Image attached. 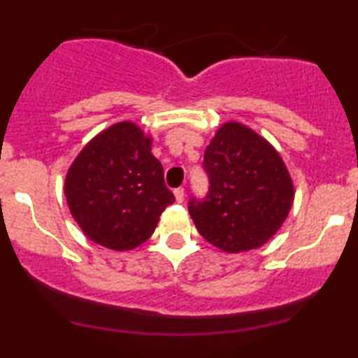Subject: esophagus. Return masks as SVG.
<instances>
[{
	"instance_id": "1",
	"label": "esophagus",
	"mask_w": 358,
	"mask_h": 358,
	"mask_svg": "<svg viewBox=\"0 0 358 358\" xmlns=\"http://www.w3.org/2000/svg\"><path fill=\"white\" fill-rule=\"evenodd\" d=\"M173 193H175V200L178 201V203H182L185 200V188H176Z\"/></svg>"
}]
</instances>
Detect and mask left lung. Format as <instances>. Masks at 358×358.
Masks as SVG:
<instances>
[{
	"mask_svg": "<svg viewBox=\"0 0 358 358\" xmlns=\"http://www.w3.org/2000/svg\"><path fill=\"white\" fill-rule=\"evenodd\" d=\"M203 166L210 190L190 200V217L208 243L227 253L260 248L287 220L295 188L288 168L268 140L238 122L218 128Z\"/></svg>",
	"mask_w": 358,
	"mask_h": 358,
	"instance_id": "left-lung-1",
	"label": "left lung"
}]
</instances>
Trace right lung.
I'll return each mask as SVG.
<instances>
[{"mask_svg":"<svg viewBox=\"0 0 358 358\" xmlns=\"http://www.w3.org/2000/svg\"><path fill=\"white\" fill-rule=\"evenodd\" d=\"M152 143L136 123L118 122L92 138L68 168V208L92 242L116 252L140 247L175 201Z\"/></svg>","mask_w":358,"mask_h":358,"instance_id":"right-lung-1","label":"right lung"}]
</instances>
